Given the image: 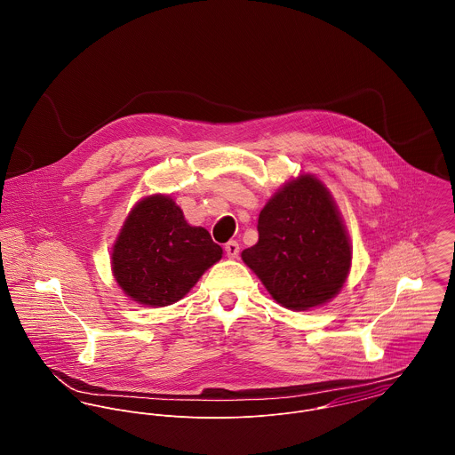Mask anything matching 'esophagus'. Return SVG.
<instances>
[{"instance_id": "34e87169", "label": "esophagus", "mask_w": 455, "mask_h": 455, "mask_svg": "<svg viewBox=\"0 0 455 455\" xmlns=\"http://www.w3.org/2000/svg\"><path fill=\"white\" fill-rule=\"evenodd\" d=\"M224 251H226L228 258H231V259H236V258L240 256V245H238V242H235V240L228 242L226 247H224Z\"/></svg>"}]
</instances>
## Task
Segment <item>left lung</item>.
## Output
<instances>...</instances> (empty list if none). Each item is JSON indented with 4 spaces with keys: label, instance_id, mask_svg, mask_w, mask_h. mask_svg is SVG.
I'll use <instances>...</instances> for the list:
<instances>
[{
    "label": "left lung",
    "instance_id": "8db88e82",
    "mask_svg": "<svg viewBox=\"0 0 455 455\" xmlns=\"http://www.w3.org/2000/svg\"><path fill=\"white\" fill-rule=\"evenodd\" d=\"M258 231L259 242L242 259L282 307L308 310L343 287L352 251L321 180L301 175L283 186L260 210Z\"/></svg>",
    "mask_w": 455,
    "mask_h": 455
}]
</instances>
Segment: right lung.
Segmentation results:
<instances>
[{
    "label": "right lung",
    "instance_id": "add662e5",
    "mask_svg": "<svg viewBox=\"0 0 455 455\" xmlns=\"http://www.w3.org/2000/svg\"><path fill=\"white\" fill-rule=\"evenodd\" d=\"M220 258L222 249L210 233L189 226L172 197L150 196L131 210L114 245L112 269L134 301L168 307Z\"/></svg>",
    "mask_w": 455,
    "mask_h": 455
}]
</instances>
